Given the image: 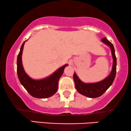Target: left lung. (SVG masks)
I'll return each mask as SVG.
<instances>
[{"label":"left lung","mask_w":131,"mask_h":131,"mask_svg":"<svg viewBox=\"0 0 131 131\" xmlns=\"http://www.w3.org/2000/svg\"><path fill=\"white\" fill-rule=\"evenodd\" d=\"M102 41L104 43L110 46L111 49L112 56L113 58V64L111 72L108 77L99 82L92 83H85L82 82L75 73H74L73 78L75 83V86L77 91L82 95L89 98H97L103 95L106 91L113 83L116 74L117 59L115 54V49L114 46L106 37L103 38Z\"/></svg>","instance_id":"8db88e82"}]
</instances>
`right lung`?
Masks as SVG:
<instances>
[{
  "label": "right lung",
  "mask_w": 131,
  "mask_h": 131,
  "mask_svg": "<svg viewBox=\"0 0 131 131\" xmlns=\"http://www.w3.org/2000/svg\"><path fill=\"white\" fill-rule=\"evenodd\" d=\"M24 44L25 42L21 45L17 59V72L20 82L32 97L39 99L51 97L57 92L59 79L63 73L64 68L68 64H64L49 77L40 80H34L26 74L23 67L21 55Z\"/></svg>",
  "instance_id": "obj_1"
}]
</instances>
